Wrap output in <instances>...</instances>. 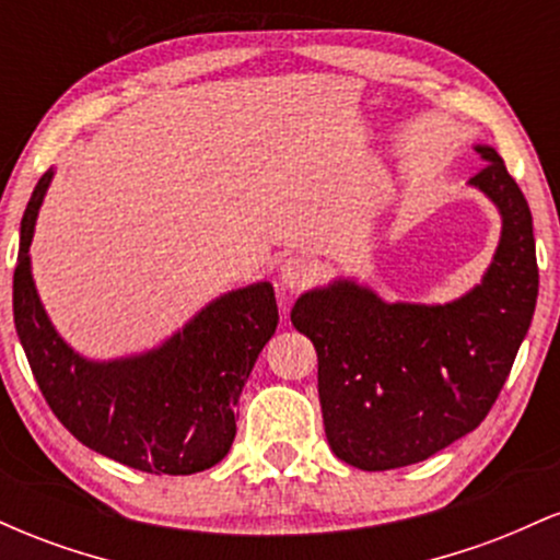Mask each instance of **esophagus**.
Segmentation results:
<instances>
[{
	"instance_id": "34e87169",
	"label": "esophagus",
	"mask_w": 560,
	"mask_h": 560,
	"mask_svg": "<svg viewBox=\"0 0 560 560\" xmlns=\"http://www.w3.org/2000/svg\"><path fill=\"white\" fill-rule=\"evenodd\" d=\"M313 279H316V268H313L311 260L300 258V255L284 260V266H281L279 271L281 287H287L289 292H300V289H305Z\"/></svg>"
}]
</instances>
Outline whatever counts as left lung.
<instances>
[{"label": "left lung", "mask_w": 560, "mask_h": 560, "mask_svg": "<svg viewBox=\"0 0 560 560\" xmlns=\"http://www.w3.org/2000/svg\"><path fill=\"white\" fill-rule=\"evenodd\" d=\"M471 182L503 215L481 284L445 305L384 302L355 281L311 289L294 329L318 352L326 440L339 460L387 471L432 458L485 421L537 305L529 205L492 147Z\"/></svg>", "instance_id": "left-lung-1"}]
</instances>
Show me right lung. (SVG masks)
Instances as JSON below:
<instances>
[{
    "label": "right lung",
    "instance_id": "add662e5",
    "mask_svg": "<svg viewBox=\"0 0 560 560\" xmlns=\"http://www.w3.org/2000/svg\"><path fill=\"white\" fill-rule=\"evenodd\" d=\"M52 171L21 221L12 313L38 389L75 440L147 474L205 471L229 453L236 402L279 324L268 281L223 294L144 355L96 363L62 342L38 300L28 247Z\"/></svg>",
    "mask_w": 560,
    "mask_h": 560
}]
</instances>
